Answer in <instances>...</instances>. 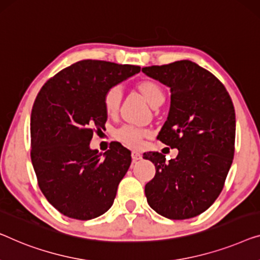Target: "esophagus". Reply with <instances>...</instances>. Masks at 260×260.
Instances as JSON below:
<instances>
[{"instance_id": "1", "label": "esophagus", "mask_w": 260, "mask_h": 260, "mask_svg": "<svg viewBox=\"0 0 260 260\" xmlns=\"http://www.w3.org/2000/svg\"><path fill=\"white\" fill-rule=\"evenodd\" d=\"M131 158H133V161H134V163H136L137 160L141 159L142 156H141V153H139V152H137V151H133V152H131Z\"/></svg>"}]
</instances>
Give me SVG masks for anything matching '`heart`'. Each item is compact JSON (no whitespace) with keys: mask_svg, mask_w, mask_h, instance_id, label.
<instances>
[{"mask_svg":"<svg viewBox=\"0 0 260 260\" xmlns=\"http://www.w3.org/2000/svg\"><path fill=\"white\" fill-rule=\"evenodd\" d=\"M136 90L144 97L151 107H159L165 101L164 88L157 81L144 80L136 84ZM122 88L119 85H112L107 89L103 96L104 111L108 116H116L118 114L122 104ZM150 131L144 127L131 125H123L115 131V138L127 148L141 146L143 138L148 137Z\"/></svg>","mask_w":260,"mask_h":260,"instance_id":"heart-1","label":"heart"}]
</instances>
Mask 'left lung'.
<instances>
[{
  "mask_svg": "<svg viewBox=\"0 0 260 260\" xmlns=\"http://www.w3.org/2000/svg\"><path fill=\"white\" fill-rule=\"evenodd\" d=\"M148 76L168 85L171 105L158 139L178 149L165 161L146 152L156 175L145 185L149 205L169 219H187L208 210L224 187L235 155L236 114L223 83L194 62L143 68Z\"/></svg>",
  "mask_w": 260,
  "mask_h": 260,
  "instance_id": "left-lung-1",
  "label": "left lung"
}]
</instances>
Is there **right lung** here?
I'll use <instances>...</instances> for the list:
<instances>
[{
    "instance_id": "right-lung-1",
    "label": "right lung",
    "mask_w": 260,
    "mask_h": 260,
    "mask_svg": "<svg viewBox=\"0 0 260 260\" xmlns=\"http://www.w3.org/2000/svg\"><path fill=\"white\" fill-rule=\"evenodd\" d=\"M141 71L130 64L83 59L46 82L30 117V157L47 201L64 216L92 219L111 208L131 152L118 142L104 155L90 149L107 122V89Z\"/></svg>"
}]
</instances>
